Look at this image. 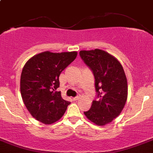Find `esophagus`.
<instances>
[{
	"mask_svg": "<svg viewBox=\"0 0 153 153\" xmlns=\"http://www.w3.org/2000/svg\"><path fill=\"white\" fill-rule=\"evenodd\" d=\"M80 99V97H75L73 98V100H75V101H76V100H78Z\"/></svg>",
	"mask_w": 153,
	"mask_h": 153,
	"instance_id": "34e87169",
	"label": "esophagus"
}]
</instances>
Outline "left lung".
Masks as SVG:
<instances>
[{"instance_id":"obj_1","label":"left lung","mask_w":153,"mask_h":153,"mask_svg":"<svg viewBox=\"0 0 153 153\" xmlns=\"http://www.w3.org/2000/svg\"><path fill=\"white\" fill-rule=\"evenodd\" d=\"M80 56L93 71L97 100H93L86 117L97 126H104L119 116L126 102L127 80L117 59L102 49L80 51Z\"/></svg>"}]
</instances>
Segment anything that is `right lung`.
<instances>
[{
    "label": "right lung",
    "instance_id": "obj_1",
    "mask_svg": "<svg viewBox=\"0 0 153 153\" xmlns=\"http://www.w3.org/2000/svg\"><path fill=\"white\" fill-rule=\"evenodd\" d=\"M78 53H51L35 55L26 62L20 76V93L30 114L44 124H52L64 115L69 101L62 97L59 78Z\"/></svg>",
    "mask_w": 153,
    "mask_h": 153
}]
</instances>
